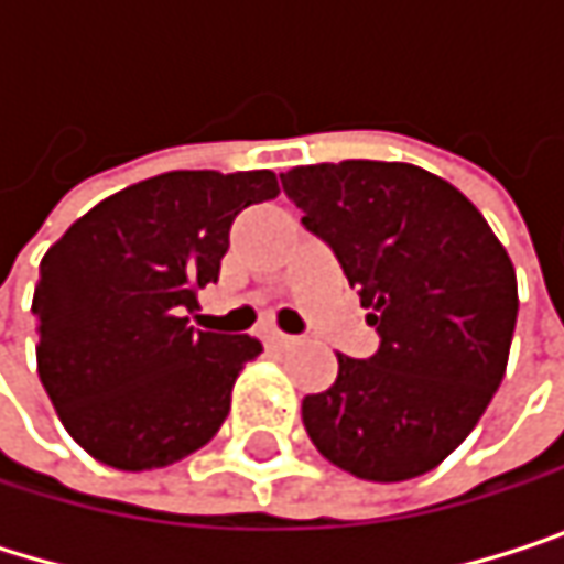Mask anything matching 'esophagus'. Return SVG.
<instances>
[{
	"label": "esophagus",
	"mask_w": 564,
	"mask_h": 564,
	"mask_svg": "<svg viewBox=\"0 0 564 564\" xmlns=\"http://www.w3.org/2000/svg\"><path fill=\"white\" fill-rule=\"evenodd\" d=\"M264 339H268L271 346H278V349H286V346H293V343H296V336H286V333H281V329H268V333H264Z\"/></svg>",
	"instance_id": "1"
}]
</instances>
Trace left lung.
I'll return each mask as SVG.
<instances>
[{
	"instance_id": "1",
	"label": "left lung",
	"mask_w": 564,
	"mask_h": 564,
	"mask_svg": "<svg viewBox=\"0 0 564 564\" xmlns=\"http://www.w3.org/2000/svg\"><path fill=\"white\" fill-rule=\"evenodd\" d=\"M281 182L382 336L372 359L339 352L336 382L303 398L310 441L372 484L434 470L507 372L519 310L507 248L460 188L411 163L296 166Z\"/></svg>"
}]
</instances>
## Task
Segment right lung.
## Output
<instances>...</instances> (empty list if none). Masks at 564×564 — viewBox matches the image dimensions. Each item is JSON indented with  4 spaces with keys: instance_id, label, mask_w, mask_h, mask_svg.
Segmentation results:
<instances>
[{
    "instance_id": "add662e5",
    "label": "right lung",
    "mask_w": 564,
    "mask_h": 564,
    "mask_svg": "<svg viewBox=\"0 0 564 564\" xmlns=\"http://www.w3.org/2000/svg\"><path fill=\"white\" fill-rule=\"evenodd\" d=\"M278 192L271 170L163 172L104 198L48 248L32 300L39 379L94 460L137 474L215 437L261 343L195 329L185 313L218 281L235 215Z\"/></svg>"
}]
</instances>
